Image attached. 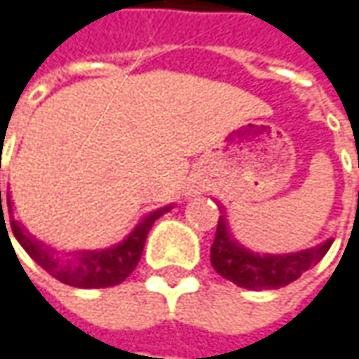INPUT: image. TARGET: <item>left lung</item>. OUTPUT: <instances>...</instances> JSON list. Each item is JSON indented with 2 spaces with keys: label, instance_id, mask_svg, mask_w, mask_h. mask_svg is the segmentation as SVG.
<instances>
[{
  "label": "left lung",
  "instance_id": "obj_1",
  "mask_svg": "<svg viewBox=\"0 0 359 359\" xmlns=\"http://www.w3.org/2000/svg\"><path fill=\"white\" fill-rule=\"evenodd\" d=\"M330 247L332 241L321 243L313 249H305L291 255L251 253L241 245L231 241L226 233L225 215H221L217 223L215 241L210 247V263L215 271L239 287L255 289V291L279 289L299 279L307 269L316 267Z\"/></svg>",
  "mask_w": 359,
  "mask_h": 359
}]
</instances>
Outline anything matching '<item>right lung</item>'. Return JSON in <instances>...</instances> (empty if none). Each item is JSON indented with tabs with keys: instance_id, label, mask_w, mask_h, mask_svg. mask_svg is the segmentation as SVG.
Instances as JSON below:
<instances>
[{
	"instance_id": "add662e5",
	"label": "right lung",
	"mask_w": 359,
	"mask_h": 359,
	"mask_svg": "<svg viewBox=\"0 0 359 359\" xmlns=\"http://www.w3.org/2000/svg\"><path fill=\"white\" fill-rule=\"evenodd\" d=\"M8 209L9 215H11L9 219H11V231H13L15 239L20 241V245L27 251V255L34 259L41 269H46L57 281H62L66 285H72V287L100 289L114 287L118 283H122L134 271L138 259L142 255V249H144V241H147L150 226L154 225V221L163 212L170 209V207L154 210L152 215H149L140 225L134 229L126 241H122L116 247H112V249H104V251H78V253H68V255L57 253L52 247L36 241L34 237L27 235V231H25L24 226L13 219L9 195ZM1 212H4V209H1Z\"/></svg>"
}]
</instances>
